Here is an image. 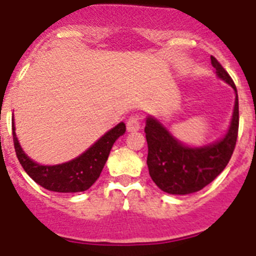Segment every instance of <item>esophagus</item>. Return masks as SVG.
Segmentation results:
<instances>
[{
  "label": "esophagus",
  "mask_w": 256,
  "mask_h": 256,
  "mask_svg": "<svg viewBox=\"0 0 256 256\" xmlns=\"http://www.w3.org/2000/svg\"><path fill=\"white\" fill-rule=\"evenodd\" d=\"M141 123H140V118L137 115H132L130 116V119L126 120V130L128 132H134V130H138Z\"/></svg>",
  "instance_id": "obj_1"
}]
</instances>
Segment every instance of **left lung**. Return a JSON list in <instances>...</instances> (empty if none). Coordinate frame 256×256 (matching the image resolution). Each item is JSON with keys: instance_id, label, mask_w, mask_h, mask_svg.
<instances>
[{"instance_id": "1", "label": "left lung", "mask_w": 256, "mask_h": 256, "mask_svg": "<svg viewBox=\"0 0 256 256\" xmlns=\"http://www.w3.org/2000/svg\"><path fill=\"white\" fill-rule=\"evenodd\" d=\"M210 58L216 76L236 91L232 122L224 138L204 148H191L178 142L156 119L146 120L148 173L156 186L166 194L188 195L202 190L227 166L236 148L240 120L236 86L220 62L214 56Z\"/></svg>"}]
</instances>
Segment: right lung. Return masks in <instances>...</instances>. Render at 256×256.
<instances>
[{
	"mask_svg": "<svg viewBox=\"0 0 256 256\" xmlns=\"http://www.w3.org/2000/svg\"><path fill=\"white\" fill-rule=\"evenodd\" d=\"M126 132V124L119 123L104 134L92 148L72 162L58 165H40L30 160L20 148L12 124L14 148L18 160L32 180L48 191L82 192L100 177L112 144Z\"/></svg>",
	"mask_w": 256,
	"mask_h": 256,
	"instance_id": "right-lung-1",
	"label": "right lung"
}]
</instances>
